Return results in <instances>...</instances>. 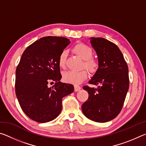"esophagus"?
I'll list each match as a JSON object with an SVG mask.
<instances>
[{
  "instance_id": "34e87169",
  "label": "esophagus",
  "mask_w": 146,
  "mask_h": 146,
  "mask_svg": "<svg viewBox=\"0 0 146 146\" xmlns=\"http://www.w3.org/2000/svg\"><path fill=\"white\" fill-rule=\"evenodd\" d=\"M81 89V88H80V86H78V85H75L74 86V90H75V91H79Z\"/></svg>"
}]
</instances>
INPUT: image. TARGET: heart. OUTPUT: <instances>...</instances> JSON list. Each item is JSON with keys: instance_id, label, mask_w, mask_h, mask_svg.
<instances>
[{"instance_id": "obj_1", "label": "heart", "mask_w": 146, "mask_h": 146, "mask_svg": "<svg viewBox=\"0 0 146 146\" xmlns=\"http://www.w3.org/2000/svg\"><path fill=\"white\" fill-rule=\"evenodd\" d=\"M73 52L77 55L79 57L83 59L82 67H85L91 73L97 72L99 68V62L98 59L92 56L93 50L91 47L87 44L79 42L72 47ZM67 53L66 51H62L59 55L58 58V64L60 68H64L66 66ZM88 71L86 69H82L80 71H68L64 72L62 75L63 80L66 82L77 84L87 78Z\"/></svg>"}]
</instances>
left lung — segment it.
I'll list each match as a JSON object with an SVG mask.
<instances>
[{"label": "left lung", "mask_w": 146, "mask_h": 146, "mask_svg": "<svg viewBox=\"0 0 146 146\" xmlns=\"http://www.w3.org/2000/svg\"><path fill=\"white\" fill-rule=\"evenodd\" d=\"M90 42L97 53L99 68L89 84L99 86H84L89 97L82 110L90 119L106 122L117 117L122 109L129 86L128 66L115 44L100 37L91 38Z\"/></svg>", "instance_id": "obj_1"}]
</instances>
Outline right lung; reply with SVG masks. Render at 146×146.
<instances>
[{
	"label": "right lung",
	"instance_id": "right-lung-1",
	"mask_svg": "<svg viewBox=\"0 0 146 146\" xmlns=\"http://www.w3.org/2000/svg\"><path fill=\"white\" fill-rule=\"evenodd\" d=\"M70 43L64 37L45 36L22 55L16 69L15 93L22 110L31 120L44 123L55 119L61 112L62 98L73 92L72 84L60 82L58 64L59 55Z\"/></svg>",
	"mask_w": 146,
	"mask_h": 146
}]
</instances>
